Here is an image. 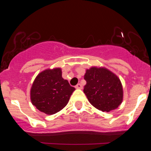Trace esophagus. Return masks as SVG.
<instances>
[{
    "mask_svg": "<svg viewBox=\"0 0 151 151\" xmlns=\"http://www.w3.org/2000/svg\"><path fill=\"white\" fill-rule=\"evenodd\" d=\"M75 88H76V89H81L83 88V86L81 84H77V85L75 86Z\"/></svg>",
    "mask_w": 151,
    "mask_h": 151,
    "instance_id": "obj_1",
    "label": "esophagus"
}]
</instances>
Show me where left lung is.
Here are the masks:
<instances>
[{
  "mask_svg": "<svg viewBox=\"0 0 151 151\" xmlns=\"http://www.w3.org/2000/svg\"><path fill=\"white\" fill-rule=\"evenodd\" d=\"M84 93L93 106L109 112L122 103L124 91L119 78L105 67H91L86 70Z\"/></svg>",
  "mask_w": 151,
  "mask_h": 151,
  "instance_id": "8db88e82",
  "label": "left lung"
}]
</instances>
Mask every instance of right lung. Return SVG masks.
Returning a JSON list of instances; mask_svg holds the SVG:
<instances>
[{"instance_id":"obj_1","label":"right lung","mask_w":151,"mask_h":151,"mask_svg":"<svg viewBox=\"0 0 151 151\" xmlns=\"http://www.w3.org/2000/svg\"><path fill=\"white\" fill-rule=\"evenodd\" d=\"M74 90L62 78L61 68L47 69L35 79L30 89V100L41 112L52 115L66 106Z\"/></svg>"}]
</instances>
